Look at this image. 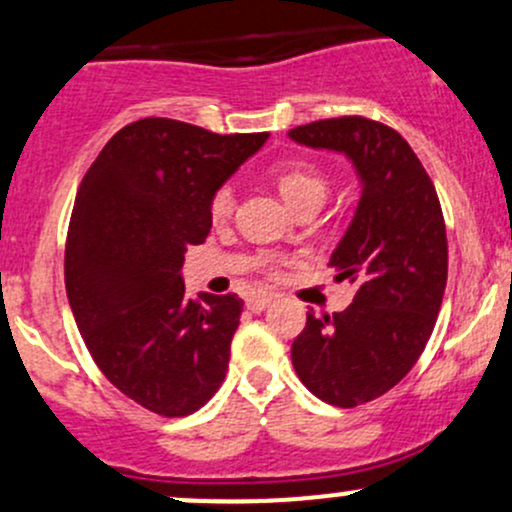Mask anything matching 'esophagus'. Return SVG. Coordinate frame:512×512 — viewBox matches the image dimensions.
Here are the masks:
<instances>
[{
	"instance_id": "obj_1",
	"label": "esophagus",
	"mask_w": 512,
	"mask_h": 512,
	"mask_svg": "<svg viewBox=\"0 0 512 512\" xmlns=\"http://www.w3.org/2000/svg\"><path fill=\"white\" fill-rule=\"evenodd\" d=\"M272 299H274L272 294H255V296H250V299L245 301V306H247V311L262 313L269 306V303H272Z\"/></svg>"
}]
</instances>
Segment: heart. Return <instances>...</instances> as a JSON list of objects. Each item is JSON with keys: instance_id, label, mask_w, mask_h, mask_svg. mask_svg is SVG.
Wrapping results in <instances>:
<instances>
[{"instance_id": "heart-1", "label": "heart", "mask_w": 512, "mask_h": 512, "mask_svg": "<svg viewBox=\"0 0 512 512\" xmlns=\"http://www.w3.org/2000/svg\"><path fill=\"white\" fill-rule=\"evenodd\" d=\"M274 179H277L279 192L296 211L308 209V206H320L328 196V177L323 170L311 162H282V165L274 170ZM235 204H238V196H235V184H221L216 192L211 194L209 201V213L216 223L228 221L233 216Z\"/></svg>"}]
</instances>
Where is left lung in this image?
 I'll use <instances>...</instances> for the list:
<instances>
[{
  "label": "left lung",
  "mask_w": 512,
  "mask_h": 512,
  "mask_svg": "<svg viewBox=\"0 0 512 512\" xmlns=\"http://www.w3.org/2000/svg\"><path fill=\"white\" fill-rule=\"evenodd\" d=\"M306 148L345 153L362 179L350 228L330 257L355 286L345 311L316 318L291 345L296 374L330 406L384 396L423 355L447 286V233L435 184L403 136L364 116L291 128Z\"/></svg>",
  "instance_id": "8db88e82"
}]
</instances>
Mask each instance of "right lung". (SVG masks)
I'll return each instance as SVG.
<instances>
[{
  "label": "right lung",
  "mask_w": 512,
  "mask_h": 512,
  "mask_svg": "<svg viewBox=\"0 0 512 512\" xmlns=\"http://www.w3.org/2000/svg\"><path fill=\"white\" fill-rule=\"evenodd\" d=\"M267 138L140 119L77 189L65 245L72 316L106 379L157 415L199 411L226 379L243 299H189L184 252L209 235L211 194Z\"/></svg>",
  "instance_id": "add662e5"
}]
</instances>
